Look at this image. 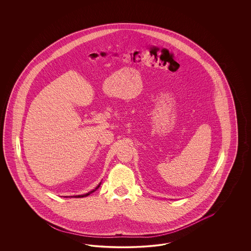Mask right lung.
Masks as SVG:
<instances>
[{
    "label": "right lung",
    "mask_w": 251,
    "mask_h": 251,
    "mask_svg": "<svg viewBox=\"0 0 251 251\" xmlns=\"http://www.w3.org/2000/svg\"><path fill=\"white\" fill-rule=\"evenodd\" d=\"M100 185H101V182L99 183V185L94 189V190H92L91 191H89V192H87V193H85V194H82V195H76V196H71V197L73 198H84L86 197V196H88V195H90L91 193H93L94 191H96V190L99 189V187H100ZM65 198L68 197V196H64ZM70 197V196H69Z\"/></svg>",
    "instance_id": "1"
}]
</instances>
